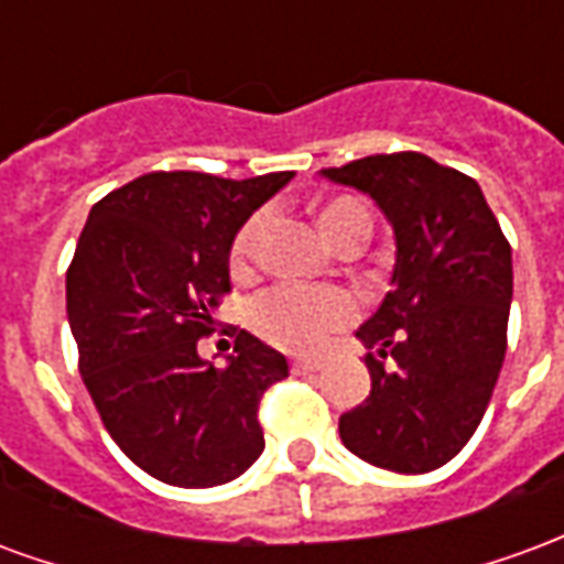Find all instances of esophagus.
Here are the masks:
<instances>
[{
    "mask_svg": "<svg viewBox=\"0 0 564 564\" xmlns=\"http://www.w3.org/2000/svg\"><path fill=\"white\" fill-rule=\"evenodd\" d=\"M319 368H323L319 359H293V375H314Z\"/></svg>",
    "mask_w": 564,
    "mask_h": 564,
    "instance_id": "obj_1",
    "label": "esophagus"
}]
</instances>
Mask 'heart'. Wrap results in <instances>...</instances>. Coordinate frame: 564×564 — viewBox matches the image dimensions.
Segmentation results:
<instances>
[{
	"instance_id": "1",
	"label": "heart",
	"mask_w": 564,
	"mask_h": 564,
	"mask_svg": "<svg viewBox=\"0 0 564 564\" xmlns=\"http://www.w3.org/2000/svg\"><path fill=\"white\" fill-rule=\"evenodd\" d=\"M368 217L366 208L354 198H335L326 208H319V226L329 241L356 220ZM259 232H262V214L238 229L232 241V269L241 274L253 262ZM356 317V299L338 286H305V283H278L259 295L250 307L253 329L265 341L278 344L283 350H317L329 341L332 332Z\"/></svg>"
}]
</instances>
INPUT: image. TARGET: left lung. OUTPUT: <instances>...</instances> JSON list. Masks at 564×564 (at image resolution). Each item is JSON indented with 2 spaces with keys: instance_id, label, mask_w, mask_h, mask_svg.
Wrapping results in <instances>:
<instances>
[{
  "instance_id": "8db88e82",
  "label": "left lung",
  "mask_w": 564,
  "mask_h": 564,
  "mask_svg": "<svg viewBox=\"0 0 564 564\" xmlns=\"http://www.w3.org/2000/svg\"><path fill=\"white\" fill-rule=\"evenodd\" d=\"M319 174L375 198L395 235L392 290L356 332L375 350L371 392L338 420L344 447L387 471H435L480 425L505 362L508 238L477 181L425 153H378Z\"/></svg>"
}]
</instances>
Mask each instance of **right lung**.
<instances>
[{
  "label": "right lung",
  "mask_w": 564,
  "mask_h": 564,
  "mask_svg": "<svg viewBox=\"0 0 564 564\" xmlns=\"http://www.w3.org/2000/svg\"><path fill=\"white\" fill-rule=\"evenodd\" d=\"M293 172L226 181L150 172L96 202L66 274L80 378L117 447L169 486L229 484L259 459L262 392L286 356L250 332L226 366L202 359L238 229Z\"/></svg>",
  "instance_id": "obj_1"
}]
</instances>
